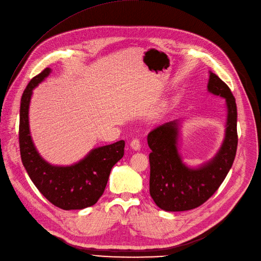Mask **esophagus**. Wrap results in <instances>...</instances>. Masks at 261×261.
Returning <instances> with one entry per match:
<instances>
[{"mask_svg": "<svg viewBox=\"0 0 261 261\" xmlns=\"http://www.w3.org/2000/svg\"><path fill=\"white\" fill-rule=\"evenodd\" d=\"M141 142H140V140H137V138H134L133 141H131V143H130V147L133 149V150H135V151H137V150H140L141 149Z\"/></svg>", "mask_w": 261, "mask_h": 261, "instance_id": "1", "label": "esophagus"}]
</instances>
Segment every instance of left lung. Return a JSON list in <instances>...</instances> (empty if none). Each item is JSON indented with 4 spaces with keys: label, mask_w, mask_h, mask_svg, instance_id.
<instances>
[{
    "label": "left lung",
    "mask_w": 261,
    "mask_h": 261,
    "mask_svg": "<svg viewBox=\"0 0 261 261\" xmlns=\"http://www.w3.org/2000/svg\"><path fill=\"white\" fill-rule=\"evenodd\" d=\"M207 91L223 97L228 109L223 143L213 160L199 168L187 167L178 153L177 120L169 121L148 134L152 152L150 195L156 205L170 212L195 209L209 199L229 173L237 150V108L228 85L210 72Z\"/></svg>",
    "instance_id": "left-lung-1"
}]
</instances>
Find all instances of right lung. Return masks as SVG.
I'll return each instance as SVG.
<instances>
[{
    "mask_svg": "<svg viewBox=\"0 0 261 261\" xmlns=\"http://www.w3.org/2000/svg\"><path fill=\"white\" fill-rule=\"evenodd\" d=\"M49 68L34 76L21 98L19 143L22 163L32 182L56 206L82 210L96 203L107 186L112 167L124 156L125 142L95 148L79 163L52 166L41 158L31 140L28 111L32 90L49 75Z\"/></svg>",
    "mask_w": 261,
    "mask_h": 261,
    "instance_id": "obj_1",
    "label": "right lung"
}]
</instances>
